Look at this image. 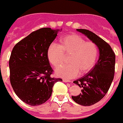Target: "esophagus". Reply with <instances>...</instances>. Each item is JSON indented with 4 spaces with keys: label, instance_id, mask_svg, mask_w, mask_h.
Segmentation results:
<instances>
[{
    "label": "esophagus",
    "instance_id": "esophagus-1",
    "mask_svg": "<svg viewBox=\"0 0 123 123\" xmlns=\"http://www.w3.org/2000/svg\"><path fill=\"white\" fill-rule=\"evenodd\" d=\"M63 82H66V83H71V81H69V80H66V79H63Z\"/></svg>",
    "mask_w": 123,
    "mask_h": 123
}]
</instances>
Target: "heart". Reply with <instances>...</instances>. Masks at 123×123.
I'll return each mask as SVG.
<instances>
[{
    "label": "heart",
    "instance_id": "obj_1",
    "mask_svg": "<svg viewBox=\"0 0 123 123\" xmlns=\"http://www.w3.org/2000/svg\"><path fill=\"white\" fill-rule=\"evenodd\" d=\"M99 50L95 43L86 42L77 34L67 36L60 39L59 45L52 43L47 50V57L50 63L57 67L63 63L65 55H69L68 65L55 69V74L65 79H73L80 74H85L95 66Z\"/></svg>",
    "mask_w": 123,
    "mask_h": 123
}]
</instances>
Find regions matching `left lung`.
<instances>
[{
	"instance_id": "obj_1",
	"label": "left lung",
	"mask_w": 123,
	"mask_h": 123,
	"mask_svg": "<svg viewBox=\"0 0 123 123\" xmlns=\"http://www.w3.org/2000/svg\"><path fill=\"white\" fill-rule=\"evenodd\" d=\"M77 31L87 36L99 49V59L93 68L74 81L81 88V93L77 96H71L78 104L91 106L103 99L110 88L115 74V54L111 46L93 32L85 29Z\"/></svg>"
}]
</instances>
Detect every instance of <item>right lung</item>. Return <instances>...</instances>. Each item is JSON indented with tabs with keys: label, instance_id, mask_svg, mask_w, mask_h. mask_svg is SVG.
<instances>
[{
	"label": "right lung",
	"instance_id": "add662e5",
	"mask_svg": "<svg viewBox=\"0 0 123 123\" xmlns=\"http://www.w3.org/2000/svg\"><path fill=\"white\" fill-rule=\"evenodd\" d=\"M62 29L43 28L32 32L13 48L9 60L10 81L16 95L31 106L42 105L52 93L55 83L47 50Z\"/></svg>",
	"mask_w": 123,
	"mask_h": 123
}]
</instances>
